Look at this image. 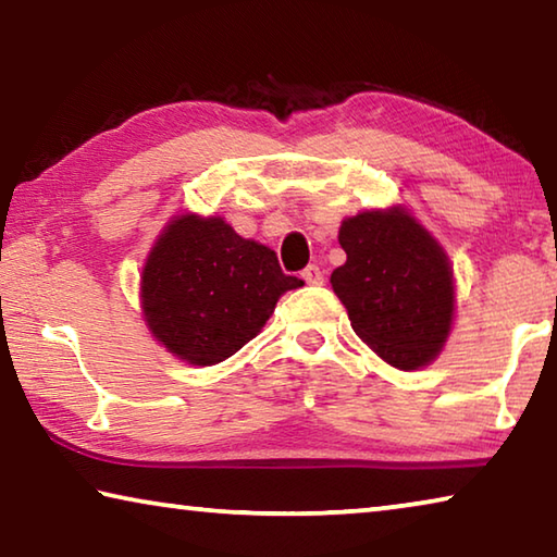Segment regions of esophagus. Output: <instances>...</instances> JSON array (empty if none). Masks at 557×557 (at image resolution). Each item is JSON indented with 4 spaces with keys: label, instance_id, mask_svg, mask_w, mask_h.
<instances>
[{
    "label": "esophagus",
    "instance_id": "esophagus-1",
    "mask_svg": "<svg viewBox=\"0 0 557 557\" xmlns=\"http://www.w3.org/2000/svg\"><path fill=\"white\" fill-rule=\"evenodd\" d=\"M301 280H305L307 285H322V282H324V272L319 270L317 265H309V268L301 270Z\"/></svg>",
    "mask_w": 557,
    "mask_h": 557
}]
</instances>
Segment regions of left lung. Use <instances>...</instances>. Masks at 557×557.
Instances as JSON below:
<instances>
[{
  "mask_svg": "<svg viewBox=\"0 0 557 557\" xmlns=\"http://www.w3.org/2000/svg\"><path fill=\"white\" fill-rule=\"evenodd\" d=\"M338 243L346 262L332 272V287L358 338L393 369H425L455 322L445 248L403 206L344 219Z\"/></svg>",
  "mask_w": 557,
  "mask_h": 557,
  "instance_id": "1",
  "label": "left lung"
}]
</instances>
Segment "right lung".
I'll return each mask as SVG.
<instances>
[{
    "instance_id": "add662e5",
    "label": "right lung",
    "mask_w": 557,
    "mask_h": 557,
    "mask_svg": "<svg viewBox=\"0 0 557 557\" xmlns=\"http://www.w3.org/2000/svg\"><path fill=\"white\" fill-rule=\"evenodd\" d=\"M305 282L282 272L275 250L221 215L182 213L159 233L139 277L143 317L169 354L215 366L256 338L277 299Z\"/></svg>"
}]
</instances>
